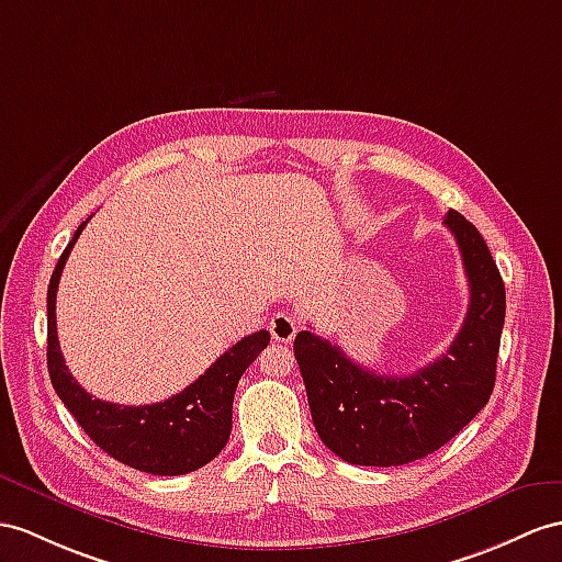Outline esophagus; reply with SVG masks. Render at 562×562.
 Instances as JSON below:
<instances>
[{
    "instance_id": "esophagus-1",
    "label": "esophagus",
    "mask_w": 562,
    "mask_h": 562,
    "mask_svg": "<svg viewBox=\"0 0 562 562\" xmlns=\"http://www.w3.org/2000/svg\"><path fill=\"white\" fill-rule=\"evenodd\" d=\"M271 338L279 340V344H291L297 334V319L291 312H277L269 322Z\"/></svg>"
}]
</instances>
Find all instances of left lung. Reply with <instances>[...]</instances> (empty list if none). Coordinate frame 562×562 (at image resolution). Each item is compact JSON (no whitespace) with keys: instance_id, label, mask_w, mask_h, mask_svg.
<instances>
[{"instance_id":"8db88e82","label":"left lung","mask_w":562,"mask_h":562,"mask_svg":"<svg viewBox=\"0 0 562 562\" xmlns=\"http://www.w3.org/2000/svg\"><path fill=\"white\" fill-rule=\"evenodd\" d=\"M462 255L470 305L453 344L415 374L386 376L352 362L312 331L295 336V360L322 443L350 464L395 468L427 458L474 419L494 391L505 285L474 224L443 218Z\"/></svg>"}]
</instances>
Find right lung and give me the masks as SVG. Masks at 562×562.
<instances>
[{
    "instance_id": "right-lung-1",
    "label": "right lung",
    "mask_w": 562,
    "mask_h": 562,
    "mask_svg": "<svg viewBox=\"0 0 562 562\" xmlns=\"http://www.w3.org/2000/svg\"><path fill=\"white\" fill-rule=\"evenodd\" d=\"M86 224L88 222L76 228L49 279L47 369L52 386L68 413L76 417L80 429L114 460L159 476L195 472L226 446L236 386L245 369L269 346V331L240 338L200 379L164 403L135 407L92 398L64 362L57 338V312H54L64 265Z\"/></svg>"
}]
</instances>
